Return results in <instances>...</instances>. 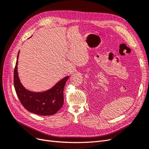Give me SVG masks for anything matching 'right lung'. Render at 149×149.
<instances>
[{
	"label": "right lung",
	"instance_id": "right-lung-1",
	"mask_svg": "<svg viewBox=\"0 0 149 149\" xmlns=\"http://www.w3.org/2000/svg\"><path fill=\"white\" fill-rule=\"evenodd\" d=\"M18 53L13 75L14 87L17 96L25 109L32 113L40 116L55 114L63 105V89L70 76L60 80L51 89L43 92H33L25 88L18 75Z\"/></svg>",
	"mask_w": 149,
	"mask_h": 149
}]
</instances>
